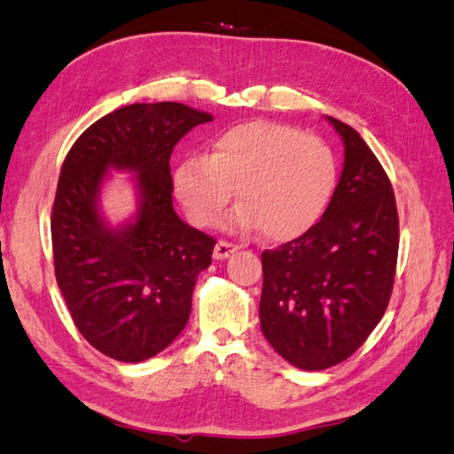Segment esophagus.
Returning a JSON list of instances; mask_svg holds the SVG:
<instances>
[{"mask_svg":"<svg viewBox=\"0 0 454 454\" xmlns=\"http://www.w3.org/2000/svg\"><path fill=\"white\" fill-rule=\"evenodd\" d=\"M236 250H238L236 244L226 242V240H220V242L216 244V248H214V258H216V260H224V258H228L230 254H234Z\"/></svg>","mask_w":454,"mask_h":454,"instance_id":"34e87169","label":"esophagus"}]
</instances>
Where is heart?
I'll list each match as a JSON object with an SVG mask.
<instances>
[{
    "label": "heart",
    "mask_w": 454,
    "mask_h": 454,
    "mask_svg": "<svg viewBox=\"0 0 454 454\" xmlns=\"http://www.w3.org/2000/svg\"><path fill=\"white\" fill-rule=\"evenodd\" d=\"M336 184L334 153L317 136L278 121H246L224 129L208 158H186L174 172V190L196 226L218 224L234 196L240 206L226 218L232 230H262L286 242L317 224Z\"/></svg>",
    "instance_id": "1"
}]
</instances>
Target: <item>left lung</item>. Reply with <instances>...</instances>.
I'll return each instance as SVG.
<instances>
[{
  "mask_svg": "<svg viewBox=\"0 0 454 454\" xmlns=\"http://www.w3.org/2000/svg\"><path fill=\"white\" fill-rule=\"evenodd\" d=\"M328 208L309 232L262 252L260 328L292 366L325 371L363 347L387 310L398 256L395 192L355 128Z\"/></svg>",
  "mask_w": 454,
  "mask_h": 454,
  "instance_id": "1",
  "label": "left lung"
}]
</instances>
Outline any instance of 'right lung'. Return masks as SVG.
I'll return each instance as SVG.
<instances>
[{"mask_svg": "<svg viewBox=\"0 0 454 454\" xmlns=\"http://www.w3.org/2000/svg\"><path fill=\"white\" fill-rule=\"evenodd\" d=\"M206 112L178 102L132 104L107 114L67 152L51 208L58 286L82 336L120 363L170 347L190 318L198 274L212 262V236L172 206L174 145ZM110 169L132 171L138 210L114 229L98 214Z\"/></svg>", "mask_w": 454, "mask_h": 454, "instance_id": "obj_1", "label": "right lung"}]
</instances>
